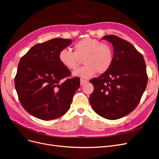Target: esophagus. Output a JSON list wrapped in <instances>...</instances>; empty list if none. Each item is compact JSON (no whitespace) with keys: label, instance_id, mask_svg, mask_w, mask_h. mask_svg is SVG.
Wrapping results in <instances>:
<instances>
[{"label":"esophagus","instance_id":"1","mask_svg":"<svg viewBox=\"0 0 159 159\" xmlns=\"http://www.w3.org/2000/svg\"><path fill=\"white\" fill-rule=\"evenodd\" d=\"M88 82V80H84V79H80V85L82 86V85H83V84H86V83H87Z\"/></svg>","mask_w":159,"mask_h":159}]
</instances>
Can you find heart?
I'll return each mask as SVG.
<instances>
[{"label": "heart", "mask_w": 159, "mask_h": 159, "mask_svg": "<svg viewBox=\"0 0 159 159\" xmlns=\"http://www.w3.org/2000/svg\"><path fill=\"white\" fill-rule=\"evenodd\" d=\"M75 52L68 49H61L58 54L60 63L69 70L77 68L83 58L85 64L75 71V77L88 79L96 73H103L111 67L114 52L112 47L94 38H85L80 39L74 45Z\"/></svg>", "instance_id": "b5f03b06"}]
</instances>
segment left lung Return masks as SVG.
Wrapping results in <instances>:
<instances>
[{
	"label": "left lung",
	"mask_w": 159,
	"mask_h": 159,
	"mask_svg": "<svg viewBox=\"0 0 159 159\" xmlns=\"http://www.w3.org/2000/svg\"><path fill=\"white\" fill-rule=\"evenodd\" d=\"M114 47L109 70L89 82L94 89L89 102L102 118L118 120L130 114L139 105L148 84L146 66L142 54L129 41L114 35L102 38Z\"/></svg>",
	"instance_id": "left-lung-1"
}]
</instances>
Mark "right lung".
I'll list each match as a JSON object with an SVG mask.
<instances>
[{
	"label": "right lung",
	"instance_id": "obj_1",
	"mask_svg": "<svg viewBox=\"0 0 159 159\" xmlns=\"http://www.w3.org/2000/svg\"><path fill=\"white\" fill-rule=\"evenodd\" d=\"M70 39L54 38L33 46L20 58L15 86L20 104L27 112L43 120L57 119L70 108L80 86L79 77L60 63V51L70 45Z\"/></svg>",
	"mask_w": 159,
	"mask_h": 159
}]
</instances>
